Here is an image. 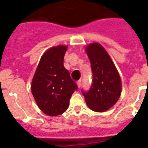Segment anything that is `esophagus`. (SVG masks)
<instances>
[{
  "label": "esophagus",
  "instance_id": "34e87169",
  "mask_svg": "<svg viewBox=\"0 0 148 148\" xmlns=\"http://www.w3.org/2000/svg\"><path fill=\"white\" fill-rule=\"evenodd\" d=\"M77 84H78V87H80L81 85H82V80H78V82H77Z\"/></svg>",
  "mask_w": 148,
  "mask_h": 148
}]
</instances>
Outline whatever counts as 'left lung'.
Returning <instances> with one entry per match:
<instances>
[{
  "label": "left lung",
  "instance_id": "obj_1",
  "mask_svg": "<svg viewBox=\"0 0 148 148\" xmlns=\"http://www.w3.org/2000/svg\"><path fill=\"white\" fill-rule=\"evenodd\" d=\"M86 52L91 64L92 83L87 92L82 90L87 106L95 112H104L119 99L121 82L107 51L99 43L89 44Z\"/></svg>",
  "mask_w": 148,
  "mask_h": 148
}]
</instances>
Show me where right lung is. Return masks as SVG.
<instances>
[{"instance_id": "right-lung-1", "label": "right lung", "mask_w": 148, "mask_h": 148, "mask_svg": "<svg viewBox=\"0 0 148 148\" xmlns=\"http://www.w3.org/2000/svg\"><path fill=\"white\" fill-rule=\"evenodd\" d=\"M66 46H57L46 51L32 78L31 90L40 110L49 116L67 110L72 94L78 89L64 66Z\"/></svg>"}]
</instances>
